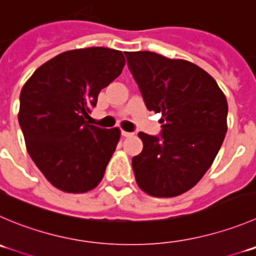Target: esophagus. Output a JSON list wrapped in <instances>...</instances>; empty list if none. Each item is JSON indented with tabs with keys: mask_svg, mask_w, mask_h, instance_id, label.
<instances>
[{
	"mask_svg": "<svg viewBox=\"0 0 256 256\" xmlns=\"http://www.w3.org/2000/svg\"><path fill=\"white\" fill-rule=\"evenodd\" d=\"M122 136H123V137H132L133 136V133H130V132H126V130H122Z\"/></svg>",
	"mask_w": 256,
	"mask_h": 256,
	"instance_id": "obj_1",
	"label": "esophagus"
}]
</instances>
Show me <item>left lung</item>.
Instances as JSON below:
<instances>
[{"label":"left lung","mask_w":256,"mask_h":256,"mask_svg":"<svg viewBox=\"0 0 256 256\" xmlns=\"http://www.w3.org/2000/svg\"><path fill=\"white\" fill-rule=\"evenodd\" d=\"M126 54L148 110L162 113V132H140L132 158L136 181L153 197L191 190L212 164L228 130V100L210 74L181 59L150 51Z\"/></svg>","instance_id":"8db88e82"}]
</instances>
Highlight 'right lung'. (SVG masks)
I'll list each match as a JSON object with an SVG mask.
<instances>
[{
  "instance_id": "add662e5",
  "label": "right lung",
  "mask_w": 256,
  "mask_h": 256,
  "mask_svg": "<svg viewBox=\"0 0 256 256\" xmlns=\"http://www.w3.org/2000/svg\"><path fill=\"white\" fill-rule=\"evenodd\" d=\"M124 65L122 51L76 48L46 62L24 85L18 123L28 154L54 187L84 194L103 178L120 130L85 119Z\"/></svg>"
}]
</instances>
